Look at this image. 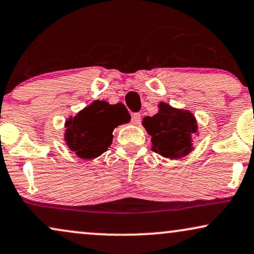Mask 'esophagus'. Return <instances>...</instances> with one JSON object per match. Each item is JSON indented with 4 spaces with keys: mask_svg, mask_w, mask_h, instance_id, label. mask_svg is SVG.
Wrapping results in <instances>:
<instances>
[{
    "mask_svg": "<svg viewBox=\"0 0 254 254\" xmlns=\"http://www.w3.org/2000/svg\"><path fill=\"white\" fill-rule=\"evenodd\" d=\"M141 120V115L139 113H133L132 116H131V121H132L133 124H139Z\"/></svg>",
    "mask_w": 254,
    "mask_h": 254,
    "instance_id": "obj_1",
    "label": "esophagus"
}]
</instances>
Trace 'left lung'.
Wrapping results in <instances>:
<instances>
[{"label":"left lung","mask_w":254,"mask_h":254,"mask_svg":"<svg viewBox=\"0 0 254 254\" xmlns=\"http://www.w3.org/2000/svg\"><path fill=\"white\" fill-rule=\"evenodd\" d=\"M159 113L146 116L143 125L152 137V151L170 159H178L191 151V133L197 130L191 113L178 110L166 103L159 104Z\"/></svg>","instance_id":"8db88e82"}]
</instances>
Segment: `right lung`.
Wrapping results in <instances>:
<instances>
[{"label":"right lung","mask_w":254,"mask_h":254,"mask_svg":"<svg viewBox=\"0 0 254 254\" xmlns=\"http://www.w3.org/2000/svg\"><path fill=\"white\" fill-rule=\"evenodd\" d=\"M129 121L130 115L124 104L110 106L104 101H95L66 122L65 139L80 158H96L113 143L115 127Z\"/></svg>","instance_id":"obj_1"}]
</instances>
